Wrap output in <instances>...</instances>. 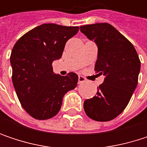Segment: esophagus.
Listing matches in <instances>:
<instances>
[{"instance_id":"1","label":"esophagus","mask_w":147,"mask_h":147,"mask_svg":"<svg viewBox=\"0 0 147 147\" xmlns=\"http://www.w3.org/2000/svg\"><path fill=\"white\" fill-rule=\"evenodd\" d=\"M85 81H86V79L83 76H78V84H81V83L84 82Z\"/></svg>"}]
</instances>
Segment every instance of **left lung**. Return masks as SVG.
Masks as SVG:
<instances>
[{
  "label": "left lung",
  "mask_w": 147,
  "mask_h": 147,
  "mask_svg": "<svg viewBox=\"0 0 147 147\" xmlns=\"http://www.w3.org/2000/svg\"><path fill=\"white\" fill-rule=\"evenodd\" d=\"M80 30L98 47L94 71L105 80L97 94L86 100L84 111L88 117L107 122L121 114L138 84L140 61L133 44L107 23L80 26Z\"/></svg>",
  "instance_id": "obj_1"
}]
</instances>
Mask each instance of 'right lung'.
<instances>
[{"mask_svg": "<svg viewBox=\"0 0 147 147\" xmlns=\"http://www.w3.org/2000/svg\"><path fill=\"white\" fill-rule=\"evenodd\" d=\"M78 30L77 26L43 24L15 43L10 57L13 83L21 105L32 117L46 120L56 116L64 95L76 87V74H55L52 64L61 58L66 42Z\"/></svg>", "mask_w": 147, "mask_h": 147, "instance_id": "add662e5", "label": "right lung"}]
</instances>
